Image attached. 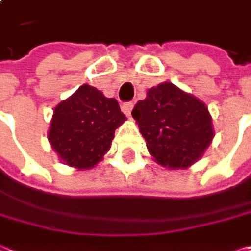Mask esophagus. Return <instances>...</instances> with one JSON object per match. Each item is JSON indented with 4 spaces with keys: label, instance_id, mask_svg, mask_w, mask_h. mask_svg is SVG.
<instances>
[{
    "label": "esophagus",
    "instance_id": "esophagus-1",
    "mask_svg": "<svg viewBox=\"0 0 251 251\" xmlns=\"http://www.w3.org/2000/svg\"><path fill=\"white\" fill-rule=\"evenodd\" d=\"M132 109H133V103H132V101H127V103H124V104H122V112L125 113L126 116H130Z\"/></svg>",
    "mask_w": 251,
    "mask_h": 251
}]
</instances>
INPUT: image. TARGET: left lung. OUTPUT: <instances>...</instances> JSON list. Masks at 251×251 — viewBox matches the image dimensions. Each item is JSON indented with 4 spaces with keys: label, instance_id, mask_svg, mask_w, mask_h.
I'll use <instances>...</instances> for the list:
<instances>
[{
    "label": "left lung",
    "instance_id": "1",
    "mask_svg": "<svg viewBox=\"0 0 251 251\" xmlns=\"http://www.w3.org/2000/svg\"><path fill=\"white\" fill-rule=\"evenodd\" d=\"M132 116L150 154L167 169L190 167L214 138L212 118L205 103L167 81L150 88Z\"/></svg>",
    "mask_w": 251,
    "mask_h": 251
}]
</instances>
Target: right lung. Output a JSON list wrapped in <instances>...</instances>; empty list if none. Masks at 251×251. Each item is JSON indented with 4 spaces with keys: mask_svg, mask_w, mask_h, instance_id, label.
Segmentation results:
<instances>
[{
    "mask_svg": "<svg viewBox=\"0 0 251 251\" xmlns=\"http://www.w3.org/2000/svg\"><path fill=\"white\" fill-rule=\"evenodd\" d=\"M125 121L116 99L84 84L55 107L48 139L65 164L85 170L103 160Z\"/></svg>",
    "mask_w": 251,
    "mask_h": 251,
    "instance_id": "obj_1",
    "label": "right lung"
}]
</instances>
